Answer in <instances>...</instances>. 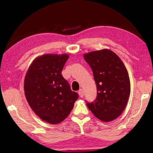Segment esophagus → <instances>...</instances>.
Wrapping results in <instances>:
<instances>
[{"label": "esophagus", "instance_id": "obj_1", "mask_svg": "<svg viewBox=\"0 0 153 153\" xmlns=\"http://www.w3.org/2000/svg\"><path fill=\"white\" fill-rule=\"evenodd\" d=\"M78 94L79 95L80 97H83L84 95V91L83 89H80L78 91Z\"/></svg>", "mask_w": 153, "mask_h": 153}]
</instances>
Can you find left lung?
<instances>
[{"mask_svg":"<svg viewBox=\"0 0 153 153\" xmlns=\"http://www.w3.org/2000/svg\"><path fill=\"white\" fill-rule=\"evenodd\" d=\"M84 59L91 68L97 89L96 99L87 102L95 117L110 122L121 114L130 94L128 71L121 59L108 49L84 54Z\"/></svg>","mask_w":153,"mask_h":153,"instance_id":"8db88e82","label":"left lung"}]
</instances>
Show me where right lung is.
<instances>
[{
    "label": "right lung",
    "mask_w": 153,
    "mask_h": 153,
    "mask_svg": "<svg viewBox=\"0 0 153 153\" xmlns=\"http://www.w3.org/2000/svg\"><path fill=\"white\" fill-rule=\"evenodd\" d=\"M66 54H47L35 59L25 75L24 91L33 112L44 121L57 124L66 119L78 99L62 71Z\"/></svg>",
    "instance_id": "1"
}]
</instances>
